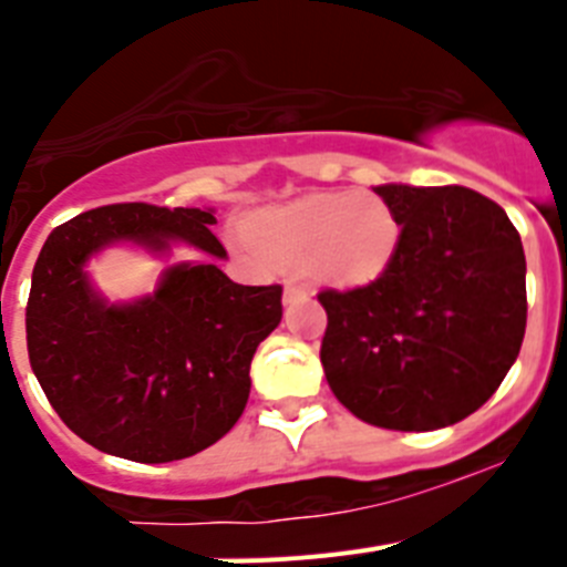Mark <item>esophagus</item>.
Returning <instances> with one entry per match:
<instances>
[{"label":"esophagus","instance_id":"1","mask_svg":"<svg viewBox=\"0 0 567 567\" xmlns=\"http://www.w3.org/2000/svg\"><path fill=\"white\" fill-rule=\"evenodd\" d=\"M309 295V289L303 287V284H287V287H284V300H287V303H298V300H303Z\"/></svg>","mask_w":567,"mask_h":567}]
</instances>
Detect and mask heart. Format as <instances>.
I'll use <instances>...</instances> for the list:
<instances>
[{"label": "heart", "mask_w": 567, "mask_h": 567, "mask_svg": "<svg viewBox=\"0 0 567 567\" xmlns=\"http://www.w3.org/2000/svg\"><path fill=\"white\" fill-rule=\"evenodd\" d=\"M252 249L318 284L365 287L389 269L400 244L392 207L372 193H315L260 209L247 224Z\"/></svg>", "instance_id": "heart-1"}]
</instances>
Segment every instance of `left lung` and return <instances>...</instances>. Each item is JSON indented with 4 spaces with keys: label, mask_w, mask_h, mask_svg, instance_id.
Listing matches in <instances>:
<instances>
[{
    "label": "left lung",
    "mask_w": 567,
    "mask_h": 567,
    "mask_svg": "<svg viewBox=\"0 0 567 567\" xmlns=\"http://www.w3.org/2000/svg\"><path fill=\"white\" fill-rule=\"evenodd\" d=\"M400 244L369 287L320 292V363L363 423L434 432L474 414L525 338V252L499 204L468 187L380 184Z\"/></svg>",
    "instance_id": "obj_1"
}]
</instances>
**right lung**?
Instances as JSON below:
<instances>
[{
  "label": "right lung",
  "mask_w": 567,
  "mask_h": 567,
  "mask_svg": "<svg viewBox=\"0 0 567 567\" xmlns=\"http://www.w3.org/2000/svg\"><path fill=\"white\" fill-rule=\"evenodd\" d=\"M215 209L113 204L76 215L44 240L30 280L28 354L70 432L113 457L173 463L238 423L258 343L280 323V287L221 272ZM203 252L165 270L153 293L110 301L89 278L104 248Z\"/></svg>",
  "instance_id": "obj_1"
}]
</instances>
